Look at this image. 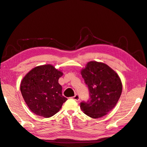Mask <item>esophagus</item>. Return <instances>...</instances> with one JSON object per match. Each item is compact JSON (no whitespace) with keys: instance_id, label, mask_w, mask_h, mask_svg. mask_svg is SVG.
I'll use <instances>...</instances> for the list:
<instances>
[{"instance_id":"1","label":"esophagus","mask_w":147,"mask_h":147,"mask_svg":"<svg viewBox=\"0 0 147 147\" xmlns=\"http://www.w3.org/2000/svg\"><path fill=\"white\" fill-rule=\"evenodd\" d=\"M73 99L74 100H76V101H79L80 100V97H79V96L78 95V94H76L74 97H73Z\"/></svg>"}]
</instances>
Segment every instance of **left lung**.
Returning <instances> with one entry per match:
<instances>
[{
	"instance_id": "8db88e82",
	"label": "left lung",
	"mask_w": 147,
	"mask_h": 147,
	"mask_svg": "<svg viewBox=\"0 0 147 147\" xmlns=\"http://www.w3.org/2000/svg\"><path fill=\"white\" fill-rule=\"evenodd\" d=\"M81 75L89 90L90 99L80 103V108L88 116L99 118L106 115L116 105L123 86L116 71L104 63L88 62Z\"/></svg>"
}]
</instances>
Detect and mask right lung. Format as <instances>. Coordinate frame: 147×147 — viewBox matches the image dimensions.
Returning <instances> with one entry per match:
<instances>
[{
  "instance_id": "obj_1",
  "label": "right lung",
  "mask_w": 147,
  "mask_h": 147,
  "mask_svg": "<svg viewBox=\"0 0 147 147\" xmlns=\"http://www.w3.org/2000/svg\"><path fill=\"white\" fill-rule=\"evenodd\" d=\"M63 72L50 64L32 68L20 85L22 97L35 115L50 118L57 113L67 100L62 96L58 79Z\"/></svg>"
}]
</instances>
